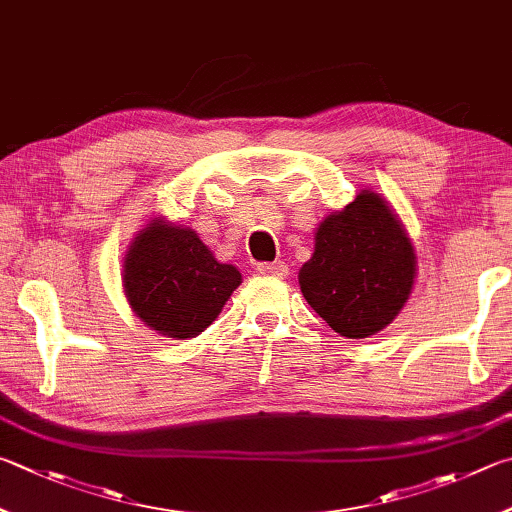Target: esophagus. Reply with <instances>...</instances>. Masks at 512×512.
<instances>
[{
    "label": "esophagus",
    "instance_id": "1",
    "mask_svg": "<svg viewBox=\"0 0 512 512\" xmlns=\"http://www.w3.org/2000/svg\"><path fill=\"white\" fill-rule=\"evenodd\" d=\"M257 271L262 275H271V277H286L288 275V264L277 259V262H264L257 264Z\"/></svg>",
    "mask_w": 512,
    "mask_h": 512
}]
</instances>
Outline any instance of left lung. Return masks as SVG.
Wrapping results in <instances>:
<instances>
[{"instance_id": "8db88e82", "label": "left lung", "mask_w": 512, "mask_h": 512, "mask_svg": "<svg viewBox=\"0 0 512 512\" xmlns=\"http://www.w3.org/2000/svg\"><path fill=\"white\" fill-rule=\"evenodd\" d=\"M416 277L412 239L376 192L362 190L315 230L300 268L304 300L345 338H369L392 324L410 300Z\"/></svg>"}]
</instances>
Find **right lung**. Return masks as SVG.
Returning a JSON list of instances; mask_svg holds the SVG:
<instances>
[{
    "instance_id": "right-lung-1",
    "label": "right lung",
    "mask_w": 512,
    "mask_h": 512,
    "mask_svg": "<svg viewBox=\"0 0 512 512\" xmlns=\"http://www.w3.org/2000/svg\"><path fill=\"white\" fill-rule=\"evenodd\" d=\"M241 273L221 264L192 228L152 219L129 246L123 264L127 302L161 336L188 340L224 309Z\"/></svg>"
}]
</instances>
